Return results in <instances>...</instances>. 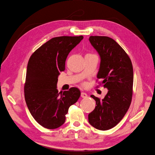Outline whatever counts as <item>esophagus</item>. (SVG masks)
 I'll list each match as a JSON object with an SVG mask.
<instances>
[{"label": "esophagus", "instance_id": "34e87169", "mask_svg": "<svg viewBox=\"0 0 155 155\" xmlns=\"http://www.w3.org/2000/svg\"><path fill=\"white\" fill-rule=\"evenodd\" d=\"M81 96L83 98H85V97H87V94L85 92H81Z\"/></svg>", "mask_w": 155, "mask_h": 155}]
</instances>
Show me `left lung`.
<instances>
[{
    "instance_id": "8db88e82",
    "label": "left lung",
    "mask_w": 155,
    "mask_h": 155,
    "mask_svg": "<svg viewBox=\"0 0 155 155\" xmlns=\"http://www.w3.org/2000/svg\"><path fill=\"white\" fill-rule=\"evenodd\" d=\"M91 44L100 58L98 79L108 89L104 99L94 95L96 107L88 114L94 127L106 130L114 127L124 118L132 100L133 68L131 61L118 43L106 36H91Z\"/></svg>"
}]
</instances>
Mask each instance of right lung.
I'll return each instance as SVG.
<instances>
[{
  "instance_id": "add662e5",
  "label": "right lung",
  "mask_w": 155,
  "mask_h": 155,
  "mask_svg": "<svg viewBox=\"0 0 155 155\" xmlns=\"http://www.w3.org/2000/svg\"><path fill=\"white\" fill-rule=\"evenodd\" d=\"M83 39V35L54 37L35 50L29 59L25 101L33 118L46 129L61 126L70 106L80 97V91L76 87L58 92L57 83L60 72L65 69L70 51Z\"/></svg>"
}]
</instances>
